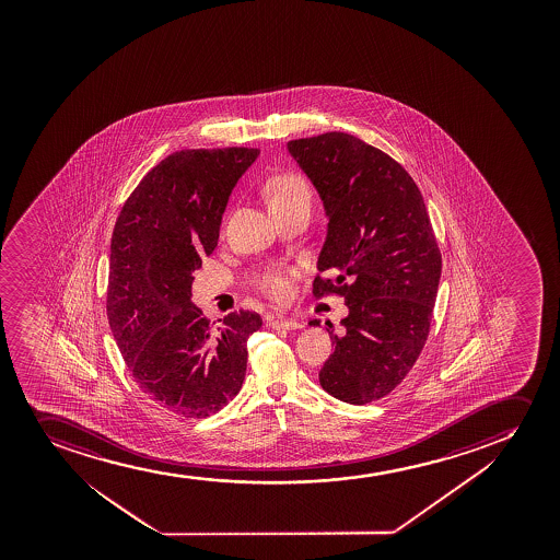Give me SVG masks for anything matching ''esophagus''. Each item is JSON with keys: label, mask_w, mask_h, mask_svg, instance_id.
Here are the masks:
<instances>
[{"label": "esophagus", "mask_w": 560, "mask_h": 560, "mask_svg": "<svg viewBox=\"0 0 560 560\" xmlns=\"http://www.w3.org/2000/svg\"><path fill=\"white\" fill-rule=\"evenodd\" d=\"M267 325L270 328H301L303 327V323L296 322V319H291V317H282V315H269L267 317Z\"/></svg>", "instance_id": "obj_1"}]
</instances>
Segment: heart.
Listing matches in <instances>:
<instances>
[{
    "mask_svg": "<svg viewBox=\"0 0 560 560\" xmlns=\"http://www.w3.org/2000/svg\"><path fill=\"white\" fill-rule=\"evenodd\" d=\"M267 201H269L270 211L293 206V203H299V201H310L308 185H306V180L301 175H277L267 185ZM293 278H295L293 270L270 272L269 277H265L261 290L272 301L282 303L285 299H290L291 291H293Z\"/></svg>",
    "mask_w": 560,
    "mask_h": 560,
    "instance_id": "obj_1",
    "label": "heart"
}]
</instances>
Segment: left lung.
<instances>
[{
	"label": "left lung",
	"mask_w": 560,
	"mask_h": 560,
	"mask_svg": "<svg viewBox=\"0 0 560 560\" xmlns=\"http://www.w3.org/2000/svg\"><path fill=\"white\" fill-rule=\"evenodd\" d=\"M291 156L322 196L328 230L314 295L348 304L323 390L353 406L406 380L430 335L441 250L422 194L401 164L346 132L291 140ZM310 325H319L317 319ZM332 327V325H330Z\"/></svg>",
	"instance_id": "left-lung-1"
}]
</instances>
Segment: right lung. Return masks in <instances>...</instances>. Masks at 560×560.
Wrapping results in <instances>:
<instances>
[{"mask_svg": "<svg viewBox=\"0 0 560 560\" xmlns=\"http://www.w3.org/2000/svg\"><path fill=\"white\" fill-rule=\"evenodd\" d=\"M259 149H183L125 201L109 246L106 314L138 386L179 417L206 418L237 396L246 341L261 327L238 310L219 328L194 306L192 272L219 245L233 187Z\"/></svg>", "mask_w": 560, "mask_h": 560, "instance_id": "obj_1", "label": "right lung"}]
</instances>
